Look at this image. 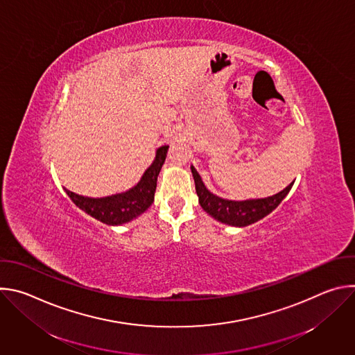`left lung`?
Returning <instances> with one entry per match:
<instances>
[{"instance_id":"left-lung-1","label":"left lung","mask_w":355,"mask_h":355,"mask_svg":"<svg viewBox=\"0 0 355 355\" xmlns=\"http://www.w3.org/2000/svg\"><path fill=\"white\" fill-rule=\"evenodd\" d=\"M191 171L193 175L195 189H196L202 209L222 223H226L230 226H239V227L256 223L264 216H267L268 214H271L281 204L282 199L288 195V192L293 185L292 182L281 192L263 199L227 200L214 195L207 189V187L204 185V182H202L200 175L193 168V166H191Z\"/></svg>"}]
</instances>
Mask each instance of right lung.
Wrapping results in <instances>:
<instances>
[{"instance_id":"add662e5","label":"right lung","mask_w":355,"mask_h":355,"mask_svg":"<svg viewBox=\"0 0 355 355\" xmlns=\"http://www.w3.org/2000/svg\"><path fill=\"white\" fill-rule=\"evenodd\" d=\"M167 151L168 146L160 147L157 150L153 164L146 170L139 184L123 193H116L105 198H87L77 195L69 189H66V192L81 211L99 222L112 226L130 222L153 204L157 187V177L166 162Z\"/></svg>"}]
</instances>
